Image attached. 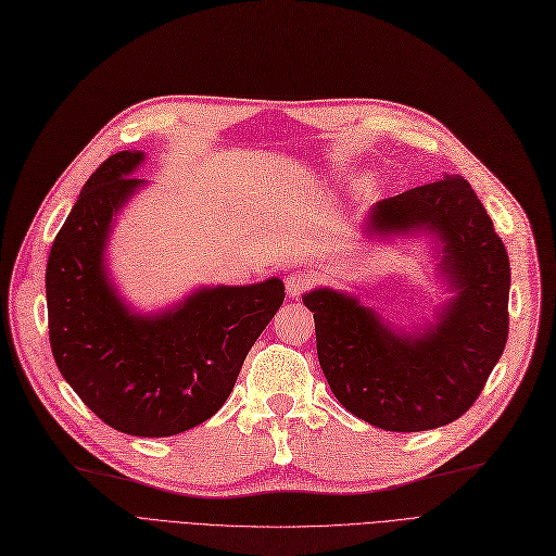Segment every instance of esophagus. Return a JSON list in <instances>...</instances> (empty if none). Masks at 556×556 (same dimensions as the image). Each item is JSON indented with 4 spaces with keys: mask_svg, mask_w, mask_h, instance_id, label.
<instances>
[{
    "mask_svg": "<svg viewBox=\"0 0 556 556\" xmlns=\"http://www.w3.org/2000/svg\"><path fill=\"white\" fill-rule=\"evenodd\" d=\"M313 283H315V277L311 273L293 270L290 275H286V293L288 298H300L308 288H313Z\"/></svg>",
    "mask_w": 556,
    "mask_h": 556,
    "instance_id": "esophagus-1",
    "label": "esophagus"
}]
</instances>
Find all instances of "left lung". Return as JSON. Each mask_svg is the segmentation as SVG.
Instances as JSON below:
<instances>
[{
  "label": "left lung",
  "mask_w": 556,
  "mask_h": 556,
  "mask_svg": "<svg viewBox=\"0 0 556 556\" xmlns=\"http://www.w3.org/2000/svg\"><path fill=\"white\" fill-rule=\"evenodd\" d=\"M378 231L432 229L444 273L457 288L440 323L399 336L358 300L333 290L304 295L315 319L317 358L336 399L358 419L419 432L459 419L480 396L509 333V256L471 185L459 175L381 200Z\"/></svg>",
  "instance_id": "left-lung-1"
}]
</instances>
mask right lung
Masks as SVG:
<instances>
[{"label": "right lung", "instance_id": "1", "mask_svg": "<svg viewBox=\"0 0 556 556\" xmlns=\"http://www.w3.org/2000/svg\"><path fill=\"white\" fill-rule=\"evenodd\" d=\"M139 151L110 155L85 182L47 261L53 361L110 428L168 437L214 417L256 338L283 304L281 279L204 288L175 311L141 317L103 273L112 214L143 185Z\"/></svg>", "mask_w": 556, "mask_h": 556}]
</instances>
